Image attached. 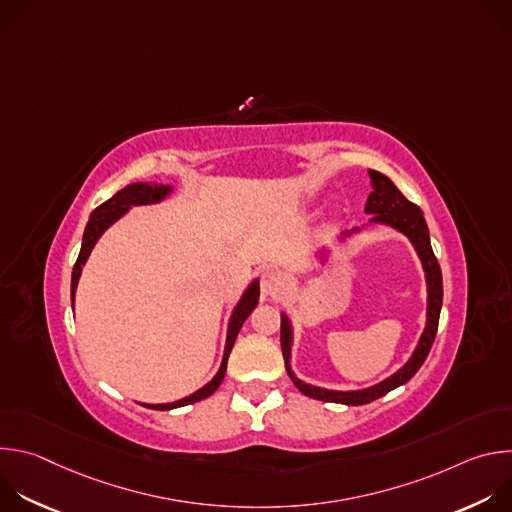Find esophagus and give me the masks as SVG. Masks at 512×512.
<instances>
[{"instance_id": "obj_1", "label": "esophagus", "mask_w": 512, "mask_h": 512, "mask_svg": "<svg viewBox=\"0 0 512 512\" xmlns=\"http://www.w3.org/2000/svg\"><path fill=\"white\" fill-rule=\"evenodd\" d=\"M279 289H281V277L275 271H265L261 275V294L275 296Z\"/></svg>"}]
</instances>
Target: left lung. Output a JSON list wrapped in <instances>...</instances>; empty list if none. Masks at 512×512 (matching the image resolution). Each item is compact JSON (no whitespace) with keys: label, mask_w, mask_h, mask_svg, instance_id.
Masks as SVG:
<instances>
[{"label":"left lung","mask_w":512,"mask_h":512,"mask_svg":"<svg viewBox=\"0 0 512 512\" xmlns=\"http://www.w3.org/2000/svg\"><path fill=\"white\" fill-rule=\"evenodd\" d=\"M369 176H371L373 192L369 194V200H367L364 210H367V214H373L371 223H383V225H389V227L401 231L403 235H407L423 263L425 279H427V324H425V330L421 334V340H419L413 356L407 360L405 367L399 369L393 377L385 379L383 383H379L375 387L362 389V391H328V389L306 385L298 377H294V373H291V369H289L291 324H289L287 316L283 314L281 316V352H283L287 375L306 397L328 401V403L364 405V403H371V401L387 395L389 391L405 385L425 362V358L431 350V344L435 340L437 322H440V312H442V300H444L442 269L433 255V249L429 243V231H427L421 208L417 204L409 202L385 174L369 170Z\"/></svg>","instance_id":"obj_1"}]
</instances>
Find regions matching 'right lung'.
Returning a JSON list of instances; mask_svg holds the SVG:
<instances>
[{
  "label": "right lung",
  "mask_w": 512,
  "mask_h": 512,
  "mask_svg": "<svg viewBox=\"0 0 512 512\" xmlns=\"http://www.w3.org/2000/svg\"><path fill=\"white\" fill-rule=\"evenodd\" d=\"M172 192L170 186H164V184H148V182H135V184H129L125 186L123 190H119L115 196H111L107 202H103L101 206H97L89 218L87 223V229H85V235H83V247H81V253H79V259L75 263V267H72V279H70V300H72V306H75V291H77V283H79V277H81V271H83V265L85 261L89 259L95 243L99 241V237L105 233L107 227H111L119 216H123L129 206H139V204H154V202H160L164 200L168 194ZM259 302V281L255 279L247 291L243 294L241 302L237 304L233 316H231V322H229V334H227V346H225V356H223V364L221 369H218L216 377L204 385L202 389H198L196 393H192L190 397H184L180 401H174V403H162V405H143V407H150V409H158V411H168V409H176V407H184V405H190V403H196V401H202L206 397H210L218 385L223 383L225 379V373H227V360H229V354L233 350V344L237 340V334L243 326V322L249 318V314L255 310Z\"/></svg>",
  "instance_id": "right-lung-1"
}]
</instances>
